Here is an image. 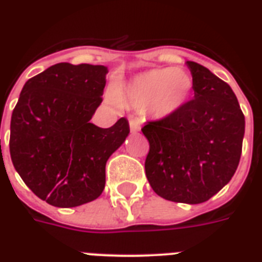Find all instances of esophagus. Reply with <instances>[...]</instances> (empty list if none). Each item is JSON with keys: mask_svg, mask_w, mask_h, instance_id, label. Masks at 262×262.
Masks as SVG:
<instances>
[{"mask_svg": "<svg viewBox=\"0 0 262 262\" xmlns=\"http://www.w3.org/2000/svg\"><path fill=\"white\" fill-rule=\"evenodd\" d=\"M130 130L133 132V133L141 130V122H140V121H137V119H133V121H130Z\"/></svg>", "mask_w": 262, "mask_h": 262, "instance_id": "obj_1", "label": "esophagus"}]
</instances>
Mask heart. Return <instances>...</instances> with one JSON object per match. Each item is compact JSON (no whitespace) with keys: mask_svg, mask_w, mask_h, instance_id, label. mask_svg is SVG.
Segmentation results:
<instances>
[{"mask_svg":"<svg viewBox=\"0 0 262 262\" xmlns=\"http://www.w3.org/2000/svg\"><path fill=\"white\" fill-rule=\"evenodd\" d=\"M193 91V79L182 68H160L141 72L115 92L119 102L156 119L182 110Z\"/></svg>","mask_w":262,"mask_h":262,"instance_id":"heart-1","label":"heart"}]
</instances>
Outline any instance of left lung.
Returning <instances> with one entry per match:
<instances>
[{
  "mask_svg": "<svg viewBox=\"0 0 262 262\" xmlns=\"http://www.w3.org/2000/svg\"><path fill=\"white\" fill-rule=\"evenodd\" d=\"M194 99L170 118L143 127L149 141L145 175L156 194L201 204L223 189L239 164L245 117L231 87L187 61Z\"/></svg>",
  "mask_w": 262,
  "mask_h": 262,
  "instance_id": "left-lung-1",
  "label": "left lung"
}]
</instances>
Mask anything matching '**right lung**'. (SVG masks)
Wrapping results in <instances>:
<instances>
[{"instance_id":"1","label":"right lung","mask_w":262,"mask_h":262,"mask_svg":"<svg viewBox=\"0 0 262 262\" xmlns=\"http://www.w3.org/2000/svg\"><path fill=\"white\" fill-rule=\"evenodd\" d=\"M107 67L61 62L24 84L10 119L12 163L27 186L53 207L94 201L106 163L129 136L127 119L91 122L102 103Z\"/></svg>"}]
</instances>
